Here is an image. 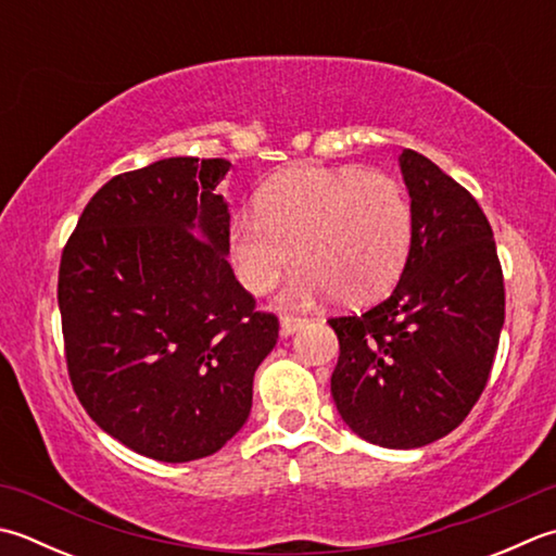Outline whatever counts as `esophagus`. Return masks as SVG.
Wrapping results in <instances>:
<instances>
[{
	"label": "esophagus",
	"instance_id": "34e87169",
	"mask_svg": "<svg viewBox=\"0 0 556 556\" xmlns=\"http://www.w3.org/2000/svg\"><path fill=\"white\" fill-rule=\"evenodd\" d=\"M303 318H296V315H281V323H279V332H281V337H289V334H293L296 332L299 328H303Z\"/></svg>",
	"mask_w": 556,
	"mask_h": 556
}]
</instances>
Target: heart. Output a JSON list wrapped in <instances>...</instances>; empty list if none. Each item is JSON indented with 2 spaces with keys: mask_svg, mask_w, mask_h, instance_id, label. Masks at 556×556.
I'll return each instance as SVG.
<instances>
[{
  "mask_svg": "<svg viewBox=\"0 0 556 556\" xmlns=\"http://www.w3.org/2000/svg\"><path fill=\"white\" fill-rule=\"evenodd\" d=\"M412 238L415 210L395 178L358 168H301L271 180L257 212L236 216L228 250L250 293L269 291L301 260L306 267L285 301L311 303L334 293L342 306H364L397 285Z\"/></svg>",
  "mask_w": 556,
  "mask_h": 556,
  "instance_id": "obj_1",
  "label": "heart"
}]
</instances>
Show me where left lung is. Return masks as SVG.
Listing matches in <instances>:
<instances>
[{"label":"left lung","mask_w":556,"mask_h":556,"mask_svg":"<svg viewBox=\"0 0 556 556\" xmlns=\"http://www.w3.org/2000/svg\"><path fill=\"white\" fill-rule=\"evenodd\" d=\"M415 210L409 260L393 293L364 315L330 318L340 358L337 412L383 448H421L470 415L504 328V277L480 204L417 151L400 154Z\"/></svg>","instance_id":"left-lung-1"}]
</instances>
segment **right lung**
<instances>
[{
    "mask_svg": "<svg viewBox=\"0 0 556 556\" xmlns=\"http://www.w3.org/2000/svg\"><path fill=\"white\" fill-rule=\"evenodd\" d=\"M228 168L173 156L115 176L62 253L74 393L108 437L161 463L206 458L241 431L279 337L228 265Z\"/></svg>",
    "mask_w": 556,
    "mask_h": 556,
    "instance_id": "add662e5",
    "label": "right lung"
}]
</instances>
